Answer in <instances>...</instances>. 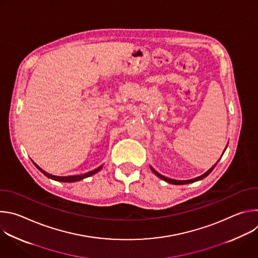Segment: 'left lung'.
Instances as JSON below:
<instances>
[{
    "instance_id": "1",
    "label": "left lung",
    "mask_w": 258,
    "mask_h": 258,
    "mask_svg": "<svg viewBox=\"0 0 258 258\" xmlns=\"http://www.w3.org/2000/svg\"><path fill=\"white\" fill-rule=\"evenodd\" d=\"M215 165H216V163L210 168V169H208L205 173H203L202 175H200V176H198V177H195V178H192V179H187V180H177V179H172V178H168V177H166V176H164V175H162V174H160V173H158L154 168H152L151 167V170L158 176V177H160L161 179H163V180H165V181H167V182H169V183H173V185H185V183H190V182H194V181H197V180H200V179H202V178H204V177H206L212 170H213V168L215 167Z\"/></svg>"
}]
</instances>
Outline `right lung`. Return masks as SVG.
I'll return each mask as SVG.
<instances>
[{"label":"right lung","instance_id":"1","mask_svg":"<svg viewBox=\"0 0 258 258\" xmlns=\"http://www.w3.org/2000/svg\"><path fill=\"white\" fill-rule=\"evenodd\" d=\"M36 167L39 168V170H41L46 176H48V177H50V178H52V179H54V180H57V181H65V182H71V181H78V180H81V179H83V178H86V177H89V176H91V175H93V174H95L96 172H98L101 168H102V165L101 166H99L98 168H96V169H94V170H92V171H89V172H87V173H85V174H81V175H69V176H57V175H52V174H50V173H48V172H46L45 170H43L41 167H39L38 165H36L35 163H33Z\"/></svg>","mask_w":258,"mask_h":258}]
</instances>
